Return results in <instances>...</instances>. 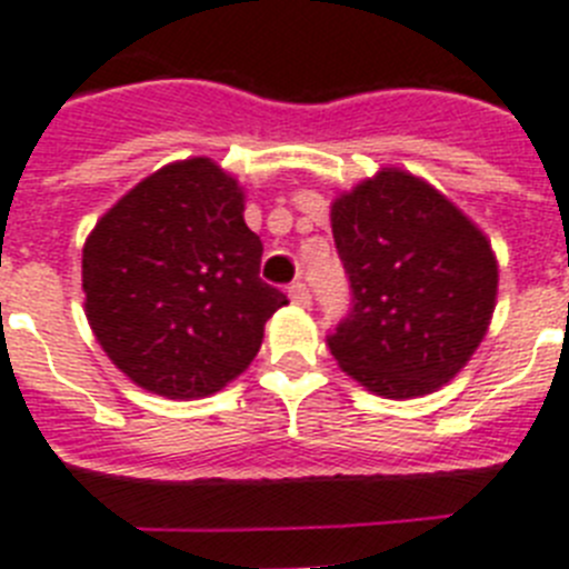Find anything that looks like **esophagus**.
Returning a JSON list of instances; mask_svg holds the SVG:
<instances>
[{"mask_svg": "<svg viewBox=\"0 0 569 569\" xmlns=\"http://www.w3.org/2000/svg\"><path fill=\"white\" fill-rule=\"evenodd\" d=\"M289 298H292V303H298V307H312V295H309L307 283H292L289 286Z\"/></svg>", "mask_w": 569, "mask_h": 569, "instance_id": "obj_1", "label": "esophagus"}]
</instances>
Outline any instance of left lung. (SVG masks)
<instances>
[{
  "label": "left lung",
  "mask_w": 569,
  "mask_h": 569,
  "mask_svg": "<svg viewBox=\"0 0 569 569\" xmlns=\"http://www.w3.org/2000/svg\"><path fill=\"white\" fill-rule=\"evenodd\" d=\"M352 309L327 338L341 370L385 399L433 393L489 329L498 260L483 231L417 176L385 167L332 202Z\"/></svg>",
  "instance_id": "left-lung-1"
}]
</instances>
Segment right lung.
Here are the masks:
<instances>
[{"instance_id":"obj_1","label":"right lung","mask_w":569,"mask_h":569,"mask_svg":"<svg viewBox=\"0 0 569 569\" xmlns=\"http://www.w3.org/2000/svg\"><path fill=\"white\" fill-rule=\"evenodd\" d=\"M246 196L211 159L161 167L98 219L83 246L86 318L138 388L167 399L222 390L254 361L289 300L260 280Z\"/></svg>"}]
</instances>
